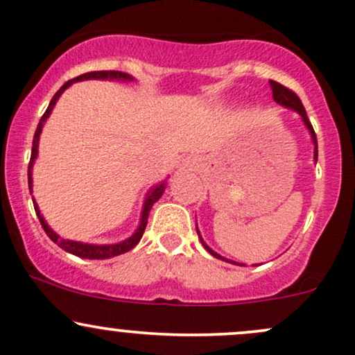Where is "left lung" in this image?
<instances>
[{
	"label": "left lung",
	"mask_w": 355,
	"mask_h": 355,
	"mask_svg": "<svg viewBox=\"0 0 355 355\" xmlns=\"http://www.w3.org/2000/svg\"><path fill=\"white\" fill-rule=\"evenodd\" d=\"M270 88H272V96H274V100L279 103V105H282V107H286V109H291V110L297 112V114L301 115V119H303L306 129H308L309 136H311L313 144H315V155H313V158H315V163H316V162H318V141H316L315 129H313L311 122H309L308 115H306V110H304L303 103H301L300 96H297L294 92H291L289 88L282 87V85L277 83V81H272L270 80ZM196 227H197V225H196ZM197 233H199V227H197ZM199 240H200V243L204 245V248H206L212 257H216V259H221V260H225V262L234 263V266H243V263H240V262H233V260H227V259H225V257L219 255V253H216L212 248H209L206 241H204L202 236H200V233H199Z\"/></svg>",
	"instance_id": "obj_1"
}]
</instances>
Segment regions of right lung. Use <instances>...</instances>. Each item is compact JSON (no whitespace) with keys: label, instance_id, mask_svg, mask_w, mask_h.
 <instances>
[{"label":"right lung","instance_id":"add662e5","mask_svg":"<svg viewBox=\"0 0 355 355\" xmlns=\"http://www.w3.org/2000/svg\"><path fill=\"white\" fill-rule=\"evenodd\" d=\"M83 80L134 81V78L130 76V74H128V73H122V71H92V73H85V74H81V76L74 78V80L66 81V83L62 85V87L59 88L58 92H55V95L52 96L49 107H47L46 114L42 115V119H40L39 125H37L35 136H33L32 156H30V163H28V190H30V193H32V168H33V163H35L37 155H39V139H40V132H42L44 124H46V121H47V119H49V115H51L52 109H54L55 102H58L59 96H61L62 93H64V89L69 88L73 83H76V81H83ZM165 187H166V182H162V184L155 185V187H151V189L148 190L146 199H144L143 212H141V221H139V226H137V230L134 231L132 236H129L128 240H122V241H119V243H112V245H92V243H81V241L64 240V238L59 236L58 233H54V231H52V227L47 225L46 219H44V216L40 214L39 206H37V204H35V199H33V207H35L37 218H39V221H40V225H42L44 231H46L47 236H49L55 245L61 246V248L66 250V252H68V253H73V255L81 257V259L103 260V259H110V257L122 255V253L129 252V250H132L134 246L139 243V240H141V238H143L144 230H146L149 211H151L153 204H155L156 200H158L159 197L163 196V192H165Z\"/></svg>","mask_w":355,"mask_h":355}]
</instances>
